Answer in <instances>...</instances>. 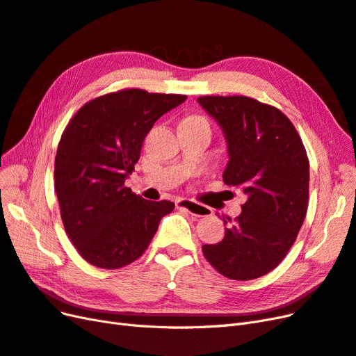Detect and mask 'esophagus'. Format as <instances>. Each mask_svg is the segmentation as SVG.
I'll return each mask as SVG.
<instances>
[{
  "label": "esophagus",
  "mask_w": 356,
  "mask_h": 356,
  "mask_svg": "<svg viewBox=\"0 0 356 356\" xmlns=\"http://www.w3.org/2000/svg\"><path fill=\"white\" fill-rule=\"evenodd\" d=\"M175 204L178 209H186L191 215H197V217H207V215H209L212 212L211 208L204 207V204L197 203L191 199H178L175 202Z\"/></svg>",
  "instance_id": "1"
}]
</instances>
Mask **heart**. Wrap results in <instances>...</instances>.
I'll return each instance as SVG.
<instances>
[{
    "label": "heart",
    "instance_id": "heart-1",
    "mask_svg": "<svg viewBox=\"0 0 356 356\" xmlns=\"http://www.w3.org/2000/svg\"><path fill=\"white\" fill-rule=\"evenodd\" d=\"M188 118H203V117L202 115H190Z\"/></svg>",
    "mask_w": 356,
    "mask_h": 356
}]
</instances>
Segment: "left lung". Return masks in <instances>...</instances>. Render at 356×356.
Here are the masks:
<instances>
[{
  "label": "left lung",
  "mask_w": 356,
  "mask_h": 356,
  "mask_svg": "<svg viewBox=\"0 0 356 356\" xmlns=\"http://www.w3.org/2000/svg\"><path fill=\"white\" fill-rule=\"evenodd\" d=\"M197 102L227 141L230 160L222 181L241 187L248 197L224 239L203 245L202 251L222 276L251 281L277 267L303 225L309 204L306 148L289 118L272 105L248 96H200Z\"/></svg>",
  "instance_id": "8db88e82"
}]
</instances>
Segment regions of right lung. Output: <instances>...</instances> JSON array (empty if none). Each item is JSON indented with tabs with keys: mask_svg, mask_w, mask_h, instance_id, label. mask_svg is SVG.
Returning <instances> with one entry per match:
<instances>
[{
	"mask_svg": "<svg viewBox=\"0 0 356 356\" xmlns=\"http://www.w3.org/2000/svg\"><path fill=\"white\" fill-rule=\"evenodd\" d=\"M186 99L123 89L84 104L67 124L55 157V190L63 227L88 263L110 270L134 263L174 211L169 200L136 196L124 179L153 124Z\"/></svg>",
	"mask_w": 356,
	"mask_h": 356,
	"instance_id": "1",
	"label": "right lung"
}]
</instances>
